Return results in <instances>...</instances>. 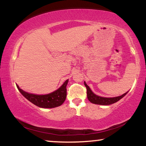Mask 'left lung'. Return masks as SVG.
<instances>
[{"instance_id": "8db88e82", "label": "left lung", "mask_w": 146, "mask_h": 146, "mask_svg": "<svg viewBox=\"0 0 146 146\" xmlns=\"http://www.w3.org/2000/svg\"><path fill=\"white\" fill-rule=\"evenodd\" d=\"M84 83L85 86L86 87L87 89V97L88 100L91 103L95 104H98V105H104V106H108L112 104H114L117 102V101H119V100H121L123 96H125L127 94V93L128 92V91L127 92H125L121 96L117 97H112V98H106V97H102L100 96H98L95 94L92 91L88 86L87 85V84L86 83V82H84Z\"/></svg>"}]
</instances>
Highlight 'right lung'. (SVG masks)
Returning a JSON list of instances; mask_svg holds the SVG:
<instances>
[{"label": "right lung", "mask_w": 146, "mask_h": 146, "mask_svg": "<svg viewBox=\"0 0 146 146\" xmlns=\"http://www.w3.org/2000/svg\"><path fill=\"white\" fill-rule=\"evenodd\" d=\"M68 80H66L59 88L47 94H35L23 90L17 84L20 92L25 98L38 107L42 108H53L58 107L64 102L66 98V86Z\"/></svg>", "instance_id": "1"}]
</instances>
